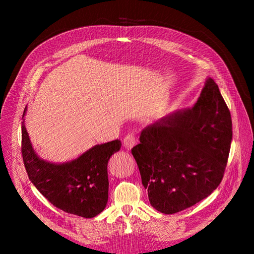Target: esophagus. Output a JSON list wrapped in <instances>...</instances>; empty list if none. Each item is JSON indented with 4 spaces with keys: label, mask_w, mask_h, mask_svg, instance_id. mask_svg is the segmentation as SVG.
I'll return each instance as SVG.
<instances>
[{
    "label": "esophagus",
    "mask_w": 254,
    "mask_h": 254,
    "mask_svg": "<svg viewBox=\"0 0 254 254\" xmlns=\"http://www.w3.org/2000/svg\"><path fill=\"white\" fill-rule=\"evenodd\" d=\"M135 144H136V138L134 136V134H127V135L123 139V146L127 150L132 149Z\"/></svg>",
    "instance_id": "1"
}]
</instances>
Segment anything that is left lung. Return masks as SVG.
Returning <instances> with one entry per match:
<instances>
[{
	"instance_id": "obj_1",
	"label": "left lung",
	"mask_w": 254,
	"mask_h": 254,
	"mask_svg": "<svg viewBox=\"0 0 254 254\" xmlns=\"http://www.w3.org/2000/svg\"><path fill=\"white\" fill-rule=\"evenodd\" d=\"M231 138L230 112L208 77L192 108L145 127L132 148L150 205L175 214L207 197L223 179Z\"/></svg>"
}]
</instances>
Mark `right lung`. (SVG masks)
<instances>
[{
    "label": "right lung",
    "mask_w": 254,
    "mask_h": 254,
    "mask_svg": "<svg viewBox=\"0 0 254 254\" xmlns=\"http://www.w3.org/2000/svg\"><path fill=\"white\" fill-rule=\"evenodd\" d=\"M21 123V154L29 180L48 201L64 212L93 218L105 209L108 202V161L121 148L119 139L95 145L77 158L65 163L42 159L32 147Z\"/></svg>",
    "instance_id": "add662e5"
}]
</instances>
